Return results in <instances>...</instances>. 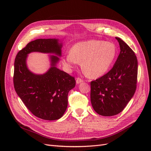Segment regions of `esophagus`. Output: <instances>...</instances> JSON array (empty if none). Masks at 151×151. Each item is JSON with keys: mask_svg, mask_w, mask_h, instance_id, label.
I'll use <instances>...</instances> for the list:
<instances>
[{"mask_svg": "<svg viewBox=\"0 0 151 151\" xmlns=\"http://www.w3.org/2000/svg\"><path fill=\"white\" fill-rule=\"evenodd\" d=\"M83 82H84V80L80 78V77H77V78L76 79V83L77 84H79L81 83H83Z\"/></svg>", "mask_w": 151, "mask_h": 151, "instance_id": "34e87169", "label": "esophagus"}]
</instances>
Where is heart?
I'll return each instance as SVG.
<instances>
[{"label": "heart", "instance_id": "heart-1", "mask_svg": "<svg viewBox=\"0 0 151 151\" xmlns=\"http://www.w3.org/2000/svg\"><path fill=\"white\" fill-rule=\"evenodd\" d=\"M115 45L104 41L89 40L74 44L70 53L63 57V65L72 69L82 62L85 74L91 78L99 77L109 70L116 56Z\"/></svg>", "mask_w": 151, "mask_h": 151}]
</instances>
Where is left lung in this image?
Here are the masks:
<instances>
[{"instance_id": "8db88e82", "label": "left lung", "mask_w": 151, "mask_h": 151, "mask_svg": "<svg viewBox=\"0 0 151 151\" xmlns=\"http://www.w3.org/2000/svg\"><path fill=\"white\" fill-rule=\"evenodd\" d=\"M120 53L111 69L91 82V102L94 111L104 116L122 112L133 97L137 83L138 62L134 52L116 37Z\"/></svg>"}]
</instances>
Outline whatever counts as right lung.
Masks as SVG:
<instances>
[{
    "label": "right lung",
    "mask_w": 151,
    "mask_h": 151,
    "mask_svg": "<svg viewBox=\"0 0 151 151\" xmlns=\"http://www.w3.org/2000/svg\"><path fill=\"white\" fill-rule=\"evenodd\" d=\"M62 45L57 39H38L28 43L17 53L13 82L16 92L26 108L41 119L56 120L64 114L68 93L76 86L75 77L55 67L59 58L51 56L52 67L43 75H36L27 68L28 54L33 52L61 55Z\"/></svg>",
    "instance_id": "obj_1"
}]
</instances>
